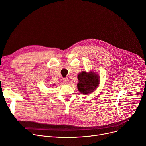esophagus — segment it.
<instances>
[{
  "label": "esophagus",
  "mask_w": 146,
  "mask_h": 146,
  "mask_svg": "<svg viewBox=\"0 0 146 146\" xmlns=\"http://www.w3.org/2000/svg\"><path fill=\"white\" fill-rule=\"evenodd\" d=\"M63 82L65 84H68L69 82V80L68 78H63Z\"/></svg>",
  "instance_id": "34e87169"
}]
</instances>
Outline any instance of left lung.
Instances as JSON below:
<instances>
[{"instance_id": "8db88e82", "label": "left lung", "mask_w": 146, "mask_h": 146, "mask_svg": "<svg viewBox=\"0 0 146 146\" xmlns=\"http://www.w3.org/2000/svg\"><path fill=\"white\" fill-rule=\"evenodd\" d=\"M78 83L77 87L78 91L84 95H88L93 92L99 84V76L98 74L91 71L86 72L82 71L78 74Z\"/></svg>"}]
</instances>
